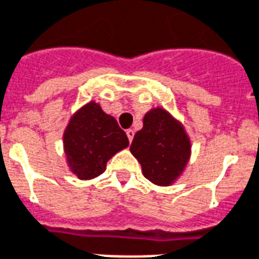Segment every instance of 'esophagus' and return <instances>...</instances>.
<instances>
[{
    "instance_id": "obj_1",
    "label": "esophagus",
    "mask_w": 259,
    "mask_h": 259,
    "mask_svg": "<svg viewBox=\"0 0 259 259\" xmlns=\"http://www.w3.org/2000/svg\"><path fill=\"white\" fill-rule=\"evenodd\" d=\"M134 135H135V131H134V130H127V137H128V139H130V142H132V139H134Z\"/></svg>"
}]
</instances>
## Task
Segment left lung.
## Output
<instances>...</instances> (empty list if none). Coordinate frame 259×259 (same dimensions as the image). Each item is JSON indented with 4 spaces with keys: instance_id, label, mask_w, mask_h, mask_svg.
<instances>
[{
    "instance_id": "1",
    "label": "left lung",
    "mask_w": 259,
    "mask_h": 259,
    "mask_svg": "<svg viewBox=\"0 0 259 259\" xmlns=\"http://www.w3.org/2000/svg\"><path fill=\"white\" fill-rule=\"evenodd\" d=\"M191 145L183 127L164 109H153L143 118V128L131 143V153L141 162L146 179L169 186L190 158Z\"/></svg>"
}]
</instances>
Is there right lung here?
I'll use <instances>...</instances> for the list:
<instances>
[{
  "mask_svg": "<svg viewBox=\"0 0 259 259\" xmlns=\"http://www.w3.org/2000/svg\"><path fill=\"white\" fill-rule=\"evenodd\" d=\"M127 134L116 118L101 106L90 102L77 112L64 134V149L68 164L77 178L87 180L100 176L106 162L128 146Z\"/></svg>",
  "mask_w": 259,
  "mask_h": 259,
  "instance_id": "add662e5",
  "label": "right lung"
}]
</instances>
